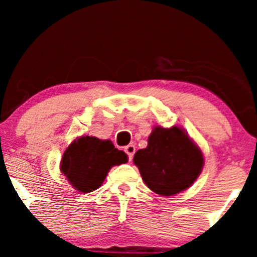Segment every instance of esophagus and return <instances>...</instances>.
<instances>
[{"mask_svg":"<svg viewBox=\"0 0 257 257\" xmlns=\"http://www.w3.org/2000/svg\"><path fill=\"white\" fill-rule=\"evenodd\" d=\"M124 151H125L126 155H128L129 161H132L133 157H134V153H135V146H134V145H128V146H125Z\"/></svg>","mask_w":257,"mask_h":257,"instance_id":"1","label":"esophagus"}]
</instances>
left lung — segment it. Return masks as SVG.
<instances>
[{"instance_id":"left-lung-1","label":"left lung","mask_w":257,"mask_h":257,"mask_svg":"<svg viewBox=\"0 0 257 257\" xmlns=\"http://www.w3.org/2000/svg\"><path fill=\"white\" fill-rule=\"evenodd\" d=\"M134 164L150 190L169 197L187 190L196 181L204 157L184 129L155 126L146 149L135 153Z\"/></svg>"}]
</instances>
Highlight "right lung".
Listing matches in <instances>:
<instances>
[{
  "instance_id": "obj_1",
  "label": "right lung",
  "mask_w": 257,
  "mask_h": 257,
  "mask_svg": "<svg viewBox=\"0 0 257 257\" xmlns=\"http://www.w3.org/2000/svg\"><path fill=\"white\" fill-rule=\"evenodd\" d=\"M126 162L128 156L110 140L85 135L75 139L65 150L60 170L78 192L89 193L102 185L112 167Z\"/></svg>"
}]
</instances>
